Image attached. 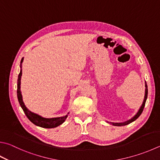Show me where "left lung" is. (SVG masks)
I'll return each mask as SVG.
<instances>
[{"label": "left lung", "instance_id": "obj_1", "mask_svg": "<svg viewBox=\"0 0 160 160\" xmlns=\"http://www.w3.org/2000/svg\"><path fill=\"white\" fill-rule=\"evenodd\" d=\"M145 88H146V89H145V96H144V99H143V103H142L141 106L140 107V108H139V110H138V112L136 114L133 116V117L132 118H131L130 120H127L126 122H120V123H116V122H109L107 121V122L108 123H110L112 124V125L114 126H118V127H121V126H124V125H127V124H129L130 123H132V122L135 121L136 119H137L139 116L141 115V114L142 113V112H143V108H144V106H145V104H146V99H147V97H148V86H147V84H146V82H145Z\"/></svg>", "mask_w": 160, "mask_h": 160}]
</instances>
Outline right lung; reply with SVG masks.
<instances>
[{
  "mask_svg": "<svg viewBox=\"0 0 160 160\" xmlns=\"http://www.w3.org/2000/svg\"><path fill=\"white\" fill-rule=\"evenodd\" d=\"M24 61V58H22L21 60V62H20V68H21V70H20V72L18 75V79H17V98H18L19 103L21 106L22 108L24 110L25 115H27L28 120H29L32 123L36 124V126H38L40 127H42V128H47V129H51V128H54V127H57L59 126L60 124H62L63 122H64L66 119L67 118L68 115L65 116H63V117H59V118H42L41 116L36 114V113H34L33 112L30 111L27 107H26L25 104L23 101L22 99V95L21 92V89H20V85H21V77L22 75V63Z\"/></svg>",
  "mask_w": 160,
  "mask_h": 160,
  "instance_id": "add662e5",
  "label": "right lung"
}]
</instances>
